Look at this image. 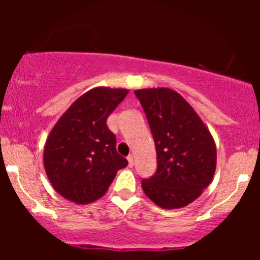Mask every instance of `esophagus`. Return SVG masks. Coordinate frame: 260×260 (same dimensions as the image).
Returning a JSON list of instances; mask_svg holds the SVG:
<instances>
[{
  "instance_id": "34e87169",
  "label": "esophagus",
  "mask_w": 260,
  "mask_h": 260,
  "mask_svg": "<svg viewBox=\"0 0 260 260\" xmlns=\"http://www.w3.org/2000/svg\"><path fill=\"white\" fill-rule=\"evenodd\" d=\"M127 161H128V166L133 167V165H135V157H133V154H129V156L127 157Z\"/></svg>"
}]
</instances>
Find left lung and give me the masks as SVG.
<instances>
[{
  "instance_id": "1",
  "label": "left lung",
  "mask_w": 260,
  "mask_h": 260,
  "mask_svg": "<svg viewBox=\"0 0 260 260\" xmlns=\"http://www.w3.org/2000/svg\"><path fill=\"white\" fill-rule=\"evenodd\" d=\"M153 135L157 171L142 181L143 192L162 209H180L210 185L216 145L195 109L170 88L135 90Z\"/></svg>"
}]
</instances>
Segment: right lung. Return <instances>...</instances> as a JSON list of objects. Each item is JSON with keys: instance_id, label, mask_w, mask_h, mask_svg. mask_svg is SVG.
<instances>
[{"instance_id": "obj_1", "label": "right lung", "mask_w": 260, "mask_h": 260, "mask_svg": "<svg viewBox=\"0 0 260 260\" xmlns=\"http://www.w3.org/2000/svg\"><path fill=\"white\" fill-rule=\"evenodd\" d=\"M128 89L96 86L80 95L46 138L44 167L52 187L72 203L86 205L106 195L118 170L128 165L115 148L107 118Z\"/></svg>"}]
</instances>
